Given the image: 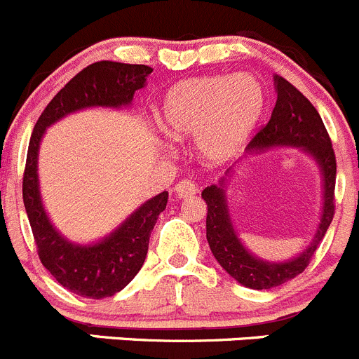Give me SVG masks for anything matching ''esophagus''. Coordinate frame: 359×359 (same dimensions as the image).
<instances>
[{"label": "esophagus", "mask_w": 359, "mask_h": 359, "mask_svg": "<svg viewBox=\"0 0 359 359\" xmlns=\"http://www.w3.org/2000/svg\"><path fill=\"white\" fill-rule=\"evenodd\" d=\"M197 192V187L194 185L192 182H189V180H183V182H180L176 185V189H174V194H176V197H190L194 196V194Z\"/></svg>", "instance_id": "34e87169"}]
</instances>
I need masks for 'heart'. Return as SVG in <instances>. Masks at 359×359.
<instances>
[{
    "mask_svg": "<svg viewBox=\"0 0 359 359\" xmlns=\"http://www.w3.org/2000/svg\"><path fill=\"white\" fill-rule=\"evenodd\" d=\"M265 101L262 83L248 72L187 78L165 92L158 126L174 142L196 139L203 162L219 165L248 144Z\"/></svg>",
    "mask_w": 359,
    "mask_h": 359,
    "instance_id": "obj_1",
    "label": "heart"
}]
</instances>
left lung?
I'll return each instance as SVG.
<instances>
[{
	"label": "left lung",
	"instance_id": "obj_1",
	"mask_svg": "<svg viewBox=\"0 0 359 359\" xmlns=\"http://www.w3.org/2000/svg\"><path fill=\"white\" fill-rule=\"evenodd\" d=\"M278 100L267 126L256 133L245 147V154L226 170L217 185L203 190V199L208 205L206 215V240L213 256L231 278L252 290H269L290 281L308 267L334 215V182L337 160L320 115L301 92L281 76H274ZM272 147H297L310 154L318 162L323 176V212L312 242L294 259L287 262H267L255 257L238 238L231 222L225 187L229 177L244 157Z\"/></svg>",
	"mask_w": 359,
	"mask_h": 359
}]
</instances>
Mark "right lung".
<instances>
[{"label": "right lung", "instance_id": "right-lung-1", "mask_svg": "<svg viewBox=\"0 0 359 359\" xmlns=\"http://www.w3.org/2000/svg\"><path fill=\"white\" fill-rule=\"evenodd\" d=\"M153 69L147 65L96 62L78 72L49 101L34 128L22 176V201L39 258L62 287L88 299H103L123 290L142 269L149 236L169 194L151 197L123 224L94 244H76L58 231L46 213L39 187V147L51 124L85 108L130 107L135 92L146 85Z\"/></svg>", "mask_w": 359, "mask_h": 359}]
</instances>
